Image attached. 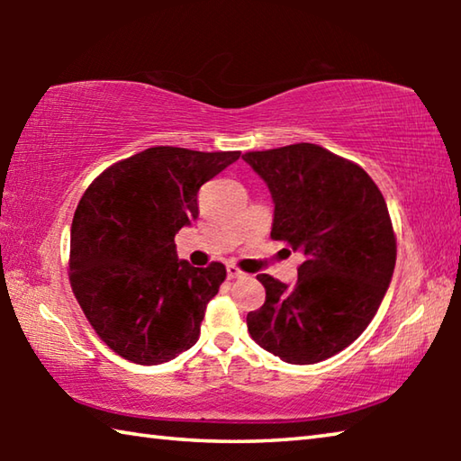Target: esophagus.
Here are the masks:
<instances>
[{"instance_id":"esophagus-1","label":"esophagus","mask_w":461,"mask_h":461,"mask_svg":"<svg viewBox=\"0 0 461 461\" xmlns=\"http://www.w3.org/2000/svg\"><path fill=\"white\" fill-rule=\"evenodd\" d=\"M241 276H246L244 272H241L238 267H233V264H230V267H228V278L233 280V278H241Z\"/></svg>"}]
</instances>
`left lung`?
<instances>
[{
    "instance_id": "8db88e82",
    "label": "left lung",
    "mask_w": 461,
    "mask_h": 461,
    "mask_svg": "<svg viewBox=\"0 0 461 461\" xmlns=\"http://www.w3.org/2000/svg\"><path fill=\"white\" fill-rule=\"evenodd\" d=\"M241 158L272 194V240L305 256L293 286L256 276L267 301L248 313V331L283 362L327 360L360 338L393 280L396 240L386 201L364 168L317 144Z\"/></svg>"
}]
</instances>
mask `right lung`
Returning a JSON list of instances; mask_svg holds the SVG:
<instances>
[{"instance_id": "obj_1", "label": "right lung", "mask_w": 461, "mask_h": 461, "mask_svg": "<svg viewBox=\"0 0 461 461\" xmlns=\"http://www.w3.org/2000/svg\"><path fill=\"white\" fill-rule=\"evenodd\" d=\"M238 158L156 146L109 167L85 191L71 225V286L115 354L156 366L199 339L225 267L178 260L175 236L199 217L201 185Z\"/></svg>"}]
</instances>
